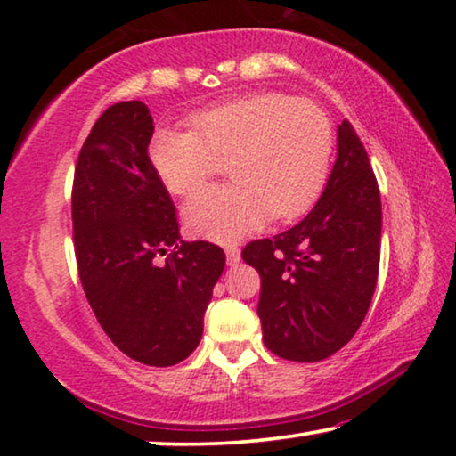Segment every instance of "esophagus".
Here are the masks:
<instances>
[{"mask_svg": "<svg viewBox=\"0 0 456 456\" xmlns=\"http://www.w3.org/2000/svg\"><path fill=\"white\" fill-rule=\"evenodd\" d=\"M224 253H226V259H228L230 265L239 264V259H240V248L239 247H236V245H226V247H224Z\"/></svg>", "mask_w": 456, "mask_h": 456, "instance_id": "obj_1", "label": "esophagus"}]
</instances>
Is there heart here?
<instances>
[{
	"label": "heart",
	"instance_id": "obj_1",
	"mask_svg": "<svg viewBox=\"0 0 456 456\" xmlns=\"http://www.w3.org/2000/svg\"><path fill=\"white\" fill-rule=\"evenodd\" d=\"M192 130L159 126L149 161L172 195L184 197L228 161L232 183L209 186L184 205L195 236L239 240L273 220H292L317 201L334 155L332 124L311 102L264 91L191 116Z\"/></svg>",
	"mask_w": 456,
	"mask_h": 456
}]
</instances>
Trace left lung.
I'll list each match as a JSON object with an SVG mask.
<instances>
[{
  "instance_id": "1",
  "label": "left lung",
  "mask_w": 456,
  "mask_h": 456,
  "mask_svg": "<svg viewBox=\"0 0 456 456\" xmlns=\"http://www.w3.org/2000/svg\"><path fill=\"white\" fill-rule=\"evenodd\" d=\"M379 236L376 174L345 120L332 174L315 208L286 232L242 248V259L261 276L257 315L273 354L315 363L353 338L376 290Z\"/></svg>"
}]
</instances>
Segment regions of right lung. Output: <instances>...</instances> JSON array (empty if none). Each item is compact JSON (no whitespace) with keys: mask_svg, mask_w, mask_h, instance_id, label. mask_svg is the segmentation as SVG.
Wrapping results in <instances>:
<instances>
[{"mask_svg":"<svg viewBox=\"0 0 456 456\" xmlns=\"http://www.w3.org/2000/svg\"><path fill=\"white\" fill-rule=\"evenodd\" d=\"M151 134L142 102L110 105L93 124L74 170V253L110 340L142 365L170 367L201 340L226 255L180 240L176 208L149 161Z\"/></svg>","mask_w":456,"mask_h":456,"instance_id":"right-lung-1","label":"right lung"}]
</instances>
